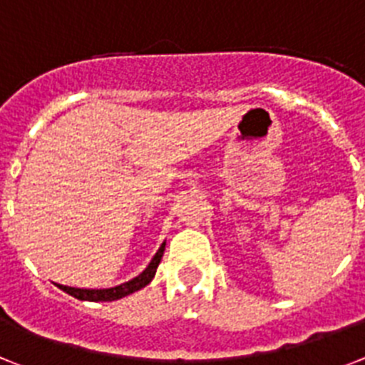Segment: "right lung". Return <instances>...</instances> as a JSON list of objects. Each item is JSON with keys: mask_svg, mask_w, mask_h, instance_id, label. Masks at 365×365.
I'll return each mask as SVG.
<instances>
[{"mask_svg": "<svg viewBox=\"0 0 365 365\" xmlns=\"http://www.w3.org/2000/svg\"><path fill=\"white\" fill-rule=\"evenodd\" d=\"M165 252V243L159 247V250L155 252V256L152 258V262L148 263V267L145 271L140 272L139 277L131 278L130 282H124L120 286L115 287H107V289H81V287H68V286H61L57 284L59 289H63L64 293H68V295L76 297L79 301H91V302H111V301H118L122 297H128L131 293L139 292L145 286H148L152 278L155 277V271H158V265L163 258Z\"/></svg>", "mask_w": 365, "mask_h": 365, "instance_id": "right-lung-1", "label": "right lung"}]
</instances>
